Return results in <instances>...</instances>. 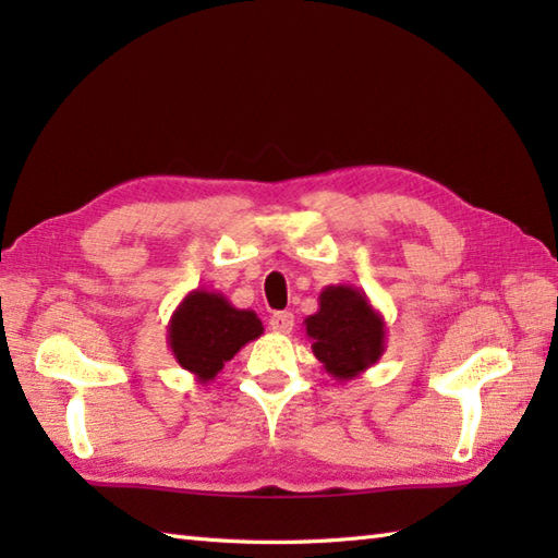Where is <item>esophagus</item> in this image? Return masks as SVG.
<instances>
[{"label":"esophagus","instance_id":"34e87169","mask_svg":"<svg viewBox=\"0 0 558 558\" xmlns=\"http://www.w3.org/2000/svg\"><path fill=\"white\" fill-rule=\"evenodd\" d=\"M268 324H270L272 333L288 336V333H292V328H294V316H292V312H276L270 316Z\"/></svg>","mask_w":558,"mask_h":558}]
</instances>
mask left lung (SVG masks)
I'll list each match as a JSON object with an SVG mask.
<instances>
[{
  "label": "left lung",
  "mask_w": 558,
  "mask_h": 558,
  "mask_svg": "<svg viewBox=\"0 0 558 558\" xmlns=\"http://www.w3.org/2000/svg\"><path fill=\"white\" fill-rule=\"evenodd\" d=\"M304 326L314 357L338 381L357 378L386 352V318L360 288H324L318 312L306 316Z\"/></svg>",
  "instance_id": "1"
}]
</instances>
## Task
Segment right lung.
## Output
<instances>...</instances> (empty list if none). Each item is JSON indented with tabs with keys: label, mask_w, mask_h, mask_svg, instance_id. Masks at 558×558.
<instances>
[{
	"label": "right lung",
	"mask_w": 558,
	"mask_h": 558,
	"mask_svg": "<svg viewBox=\"0 0 558 558\" xmlns=\"http://www.w3.org/2000/svg\"><path fill=\"white\" fill-rule=\"evenodd\" d=\"M264 333L252 310H236L222 292L196 288L177 304L168 324V342L177 364L208 384L246 342Z\"/></svg>",
	"instance_id": "right-lung-1"
}]
</instances>
